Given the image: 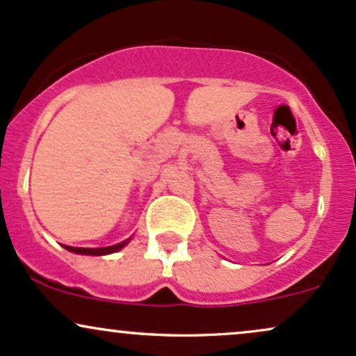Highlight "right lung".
<instances>
[{"label":"right lung","mask_w":356,"mask_h":356,"mask_svg":"<svg viewBox=\"0 0 356 356\" xmlns=\"http://www.w3.org/2000/svg\"><path fill=\"white\" fill-rule=\"evenodd\" d=\"M131 238H128V240L121 241V243H116V245H111V247H103V248H77V247H69V245H64L65 250H69V252L72 253H79V255H92V257H103V255H109V253H116L120 252L121 248L127 247L128 241H130Z\"/></svg>","instance_id":"right-lung-1"}]
</instances>
